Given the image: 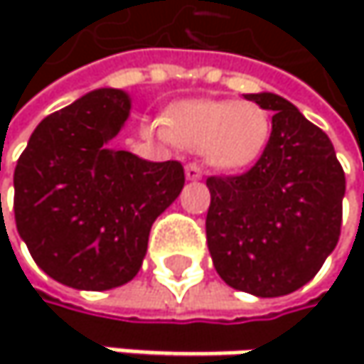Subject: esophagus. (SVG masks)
<instances>
[{"mask_svg":"<svg viewBox=\"0 0 364 364\" xmlns=\"http://www.w3.org/2000/svg\"><path fill=\"white\" fill-rule=\"evenodd\" d=\"M185 177H187L189 181H200V179H202V171H200V166H196V164H187V166H185Z\"/></svg>","mask_w":364,"mask_h":364,"instance_id":"1","label":"esophagus"}]
</instances>
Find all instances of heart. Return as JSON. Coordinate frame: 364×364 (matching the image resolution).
Returning a JSON list of instances; mask_svg holds the SVG:
<instances>
[{"label": "heart", "mask_w": 364, "mask_h": 364, "mask_svg": "<svg viewBox=\"0 0 364 364\" xmlns=\"http://www.w3.org/2000/svg\"><path fill=\"white\" fill-rule=\"evenodd\" d=\"M156 132L179 147L202 151L219 171L253 166L267 147L272 122L253 101L193 99L175 103Z\"/></svg>", "instance_id": "obj_1"}]
</instances>
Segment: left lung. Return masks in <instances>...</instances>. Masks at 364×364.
<instances>
[{
    "label": "left lung",
    "instance_id": "8db88e82",
    "mask_svg": "<svg viewBox=\"0 0 364 364\" xmlns=\"http://www.w3.org/2000/svg\"><path fill=\"white\" fill-rule=\"evenodd\" d=\"M245 99L274 113L272 134L249 173L206 179V242L225 284L282 297L308 284L337 247L346 177L327 134L293 103L274 92Z\"/></svg>",
    "mask_w": 364,
    "mask_h": 364
}]
</instances>
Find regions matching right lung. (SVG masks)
<instances>
[{"label":"right lung","mask_w":364,"mask_h":364,"mask_svg":"<svg viewBox=\"0 0 364 364\" xmlns=\"http://www.w3.org/2000/svg\"><path fill=\"white\" fill-rule=\"evenodd\" d=\"M117 88L92 90L39 122L14 171L16 230L56 282L107 291L143 265L154 221L179 198L181 162L109 143L130 115Z\"/></svg>","instance_id":"right-lung-1"}]
</instances>
